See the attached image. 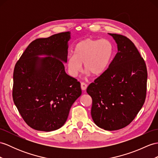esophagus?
I'll list each match as a JSON object with an SVG mask.
<instances>
[{"instance_id":"obj_1","label":"esophagus","mask_w":158,"mask_h":158,"mask_svg":"<svg viewBox=\"0 0 158 158\" xmlns=\"http://www.w3.org/2000/svg\"><path fill=\"white\" fill-rule=\"evenodd\" d=\"M87 88V84H85L84 82H82L81 83V88L82 90H86Z\"/></svg>"}]
</instances>
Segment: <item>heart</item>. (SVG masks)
Segmentation results:
<instances>
[{
    "mask_svg": "<svg viewBox=\"0 0 158 158\" xmlns=\"http://www.w3.org/2000/svg\"><path fill=\"white\" fill-rule=\"evenodd\" d=\"M114 45L106 39L84 40L77 44L74 54H71L66 60L68 74L76 77L84 68L88 74L99 76L105 72L112 61L114 54Z\"/></svg>",
    "mask_w": 158,
    "mask_h": 158,
    "instance_id": "1",
    "label": "heart"
}]
</instances>
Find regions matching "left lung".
Listing matches in <instances>:
<instances>
[{"label": "left lung", "instance_id": "left-lung-1", "mask_svg": "<svg viewBox=\"0 0 158 158\" xmlns=\"http://www.w3.org/2000/svg\"><path fill=\"white\" fill-rule=\"evenodd\" d=\"M117 45L116 56L108 69L88 86L92 99L91 116L94 123L107 131L118 130L131 123L143 106L148 72L143 59L127 37L109 33Z\"/></svg>", "mask_w": 158, "mask_h": 158}]
</instances>
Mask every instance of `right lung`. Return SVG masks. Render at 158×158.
<instances>
[{
	"label": "right lung",
	"instance_id": "obj_1",
	"mask_svg": "<svg viewBox=\"0 0 158 158\" xmlns=\"http://www.w3.org/2000/svg\"><path fill=\"white\" fill-rule=\"evenodd\" d=\"M70 39L68 31L34 40L15 65L13 101L26 123L35 130L61 127L82 94L80 83L66 74L64 66Z\"/></svg>",
	"mask_w": 158,
	"mask_h": 158
}]
</instances>
